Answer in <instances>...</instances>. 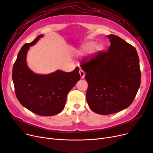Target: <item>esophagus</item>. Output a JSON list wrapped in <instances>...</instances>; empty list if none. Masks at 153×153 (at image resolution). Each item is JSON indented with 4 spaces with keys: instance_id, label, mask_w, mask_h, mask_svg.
Here are the masks:
<instances>
[{
    "instance_id": "1",
    "label": "esophagus",
    "mask_w": 153,
    "mask_h": 153,
    "mask_svg": "<svg viewBox=\"0 0 153 153\" xmlns=\"http://www.w3.org/2000/svg\"><path fill=\"white\" fill-rule=\"evenodd\" d=\"M79 73H80V77H81V78H84V77H85V72L82 70V69H80V71H79Z\"/></svg>"
}]
</instances>
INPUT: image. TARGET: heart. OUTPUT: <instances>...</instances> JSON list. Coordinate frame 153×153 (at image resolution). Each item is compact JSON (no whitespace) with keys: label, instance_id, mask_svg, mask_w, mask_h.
I'll return each instance as SVG.
<instances>
[{"label":"heart","instance_id":"1","mask_svg":"<svg viewBox=\"0 0 153 153\" xmlns=\"http://www.w3.org/2000/svg\"><path fill=\"white\" fill-rule=\"evenodd\" d=\"M94 45V43L93 42H89V43H87L86 45H85L84 47H82L80 49V50L78 51V53L79 54H85V53H86L88 51H89L92 47V46ZM101 45H100V44H96V45H95L94 47H93V48H92V52H98V51H99V50H101Z\"/></svg>","mask_w":153,"mask_h":153}]
</instances>
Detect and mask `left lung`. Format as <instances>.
Masks as SVG:
<instances>
[{"label": "left lung", "mask_w": 153, "mask_h": 153, "mask_svg": "<svg viewBox=\"0 0 153 153\" xmlns=\"http://www.w3.org/2000/svg\"><path fill=\"white\" fill-rule=\"evenodd\" d=\"M110 46L81 64L88 83L87 103L94 112L108 115L131 104L139 89L141 72L135 48L119 36H107Z\"/></svg>", "instance_id": "obj_1"}]
</instances>
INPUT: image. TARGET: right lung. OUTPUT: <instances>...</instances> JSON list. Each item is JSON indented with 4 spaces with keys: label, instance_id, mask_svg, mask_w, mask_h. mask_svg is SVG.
I'll list each match as a JSON object with an SVG mask.
<instances>
[{
    "label": "right lung",
    "instance_id": "right-lung-1",
    "mask_svg": "<svg viewBox=\"0 0 153 153\" xmlns=\"http://www.w3.org/2000/svg\"><path fill=\"white\" fill-rule=\"evenodd\" d=\"M42 37L43 34L39 35L22 47L13 65L12 77L16 96L22 106L37 115L52 116L62 111L68 92L80 76L78 67L69 73L57 70L47 75L30 70L26 62L27 52Z\"/></svg>",
    "mask_w": 153,
    "mask_h": 153
}]
</instances>
